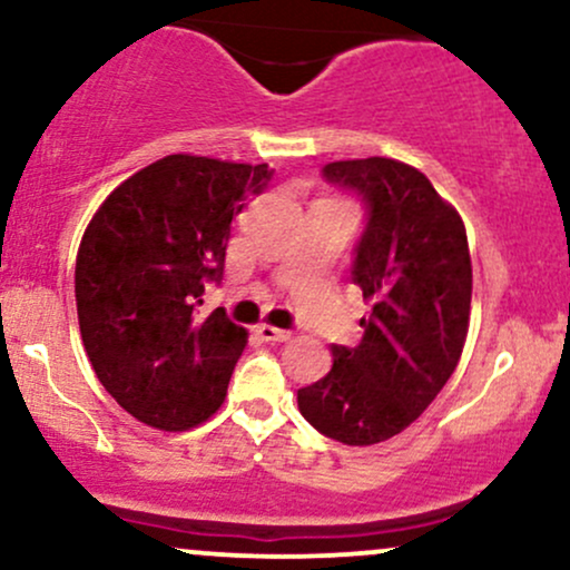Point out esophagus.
I'll list each match as a JSON object with an SVG mask.
<instances>
[{
    "instance_id": "obj_1",
    "label": "esophagus",
    "mask_w": 570,
    "mask_h": 570,
    "mask_svg": "<svg viewBox=\"0 0 570 570\" xmlns=\"http://www.w3.org/2000/svg\"><path fill=\"white\" fill-rule=\"evenodd\" d=\"M257 337L265 340V343H286V340L292 337V332L286 330H276V326H257Z\"/></svg>"
}]
</instances>
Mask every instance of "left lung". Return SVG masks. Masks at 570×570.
Wrapping results in <instances>:
<instances>
[{
    "label": "left lung",
    "mask_w": 570,
    "mask_h": 570,
    "mask_svg": "<svg viewBox=\"0 0 570 570\" xmlns=\"http://www.w3.org/2000/svg\"><path fill=\"white\" fill-rule=\"evenodd\" d=\"M324 179L356 195L367 222L351 281L370 299L356 348L332 345V370L297 391L313 429L343 444L396 436L434 402L461 358L472 307L466 227L417 168L337 160Z\"/></svg>",
    "instance_id": "obj_1"
}]
</instances>
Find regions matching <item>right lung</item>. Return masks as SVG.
I'll use <instances>...</instances> for the list:
<instances>
[{"instance_id":"add662e5","label":"right lung","mask_w":570,"mask_h":570,"mask_svg":"<svg viewBox=\"0 0 570 570\" xmlns=\"http://www.w3.org/2000/svg\"><path fill=\"white\" fill-rule=\"evenodd\" d=\"M267 166L168 155L101 203L75 267L77 318L98 381L136 421L181 431L225 402L246 330L206 316L235 214Z\"/></svg>"}]
</instances>
